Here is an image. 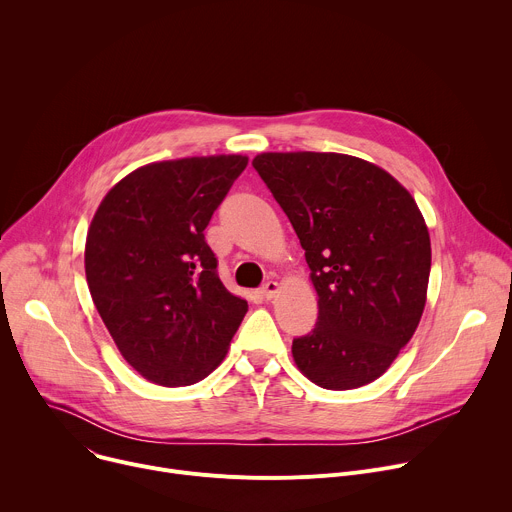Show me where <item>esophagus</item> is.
I'll use <instances>...</instances> for the list:
<instances>
[{"label":"esophagus","mask_w":512,"mask_h":512,"mask_svg":"<svg viewBox=\"0 0 512 512\" xmlns=\"http://www.w3.org/2000/svg\"><path fill=\"white\" fill-rule=\"evenodd\" d=\"M277 289H279V283L273 281V279H269V281L263 283V287L259 289V294H261L265 300H271V298L277 294Z\"/></svg>","instance_id":"34e87169"}]
</instances>
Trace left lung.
Here are the masks:
<instances>
[{"label":"left lung","instance_id":"1","mask_svg":"<svg viewBox=\"0 0 512 512\" xmlns=\"http://www.w3.org/2000/svg\"><path fill=\"white\" fill-rule=\"evenodd\" d=\"M253 168L294 227L318 291L314 330L291 344L298 369L330 391L373 383L425 308L431 245L413 196L344 154L269 152Z\"/></svg>","mask_w":512,"mask_h":512}]
</instances>
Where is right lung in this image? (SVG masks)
<instances>
[{"label":"right lung","instance_id":"1","mask_svg":"<svg viewBox=\"0 0 512 512\" xmlns=\"http://www.w3.org/2000/svg\"><path fill=\"white\" fill-rule=\"evenodd\" d=\"M245 156L156 162L99 204L85 245L91 298L119 352L162 387L194 385L223 362L247 314L204 241Z\"/></svg>","mask_w":512,"mask_h":512}]
</instances>
